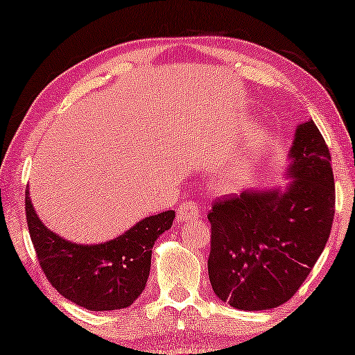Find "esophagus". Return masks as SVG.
<instances>
[{"instance_id": "1", "label": "esophagus", "mask_w": 355, "mask_h": 355, "mask_svg": "<svg viewBox=\"0 0 355 355\" xmlns=\"http://www.w3.org/2000/svg\"><path fill=\"white\" fill-rule=\"evenodd\" d=\"M200 217V206L195 205L193 201H184L179 206L178 212V222H190V220H196Z\"/></svg>"}]
</instances>
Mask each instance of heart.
<instances>
[{
  "label": "heart",
  "mask_w": 355,
  "mask_h": 355,
  "mask_svg": "<svg viewBox=\"0 0 355 355\" xmlns=\"http://www.w3.org/2000/svg\"><path fill=\"white\" fill-rule=\"evenodd\" d=\"M261 137H263V135H261V132L254 130L252 133V137H250V144H252V146H257V144L261 141ZM242 171H243V162H242V164L237 165L234 170L226 171L223 176L220 178V185H222L223 189L236 187V185L239 184L241 179H242Z\"/></svg>",
  "instance_id": "1"
}]
</instances>
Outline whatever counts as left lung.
Returning <instances> with one entry per match:
<instances>
[{"instance_id": "left-lung-1", "label": "left lung", "mask_w": 355, "mask_h": 355, "mask_svg": "<svg viewBox=\"0 0 355 355\" xmlns=\"http://www.w3.org/2000/svg\"><path fill=\"white\" fill-rule=\"evenodd\" d=\"M286 191H242L214 201L209 280L232 309L284 304L302 286L332 230L335 182L330 153L313 121L295 130Z\"/></svg>"}]
</instances>
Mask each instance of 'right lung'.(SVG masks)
Wrapping results in <instances>:
<instances>
[{"label":"right lung","mask_w":355,"mask_h":355,"mask_svg":"<svg viewBox=\"0 0 355 355\" xmlns=\"http://www.w3.org/2000/svg\"><path fill=\"white\" fill-rule=\"evenodd\" d=\"M25 191L26 222L40 269L58 293L91 311L130 306L146 286L154 242L171 228L174 211L146 217L113 241L78 245L40 222Z\"/></svg>","instance_id":"obj_1"}]
</instances>
